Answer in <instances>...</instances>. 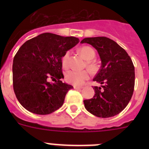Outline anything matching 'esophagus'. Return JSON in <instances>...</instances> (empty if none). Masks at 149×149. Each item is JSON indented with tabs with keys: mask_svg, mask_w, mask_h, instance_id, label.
I'll use <instances>...</instances> for the list:
<instances>
[{
	"mask_svg": "<svg viewBox=\"0 0 149 149\" xmlns=\"http://www.w3.org/2000/svg\"><path fill=\"white\" fill-rule=\"evenodd\" d=\"M73 88H74L75 89L79 90V89H81V88H83V87H81V86H73Z\"/></svg>",
	"mask_w": 149,
	"mask_h": 149,
	"instance_id": "esophagus-1",
	"label": "esophagus"
}]
</instances>
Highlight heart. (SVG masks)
Segmentation results:
<instances>
[{
	"label": "heart",
	"mask_w": 149,
	"mask_h": 149,
	"mask_svg": "<svg viewBox=\"0 0 149 149\" xmlns=\"http://www.w3.org/2000/svg\"><path fill=\"white\" fill-rule=\"evenodd\" d=\"M79 52L82 57L86 61H90L95 57V52L91 47L88 46H83L79 49ZM68 52H65L62 58V65L63 67L68 68V59H69ZM86 66L88 69L91 71H94L96 70V65L92 62L88 61L86 63ZM89 73L87 70H82V71H78V70H70L65 73V81L68 84H72L74 86H81L82 85L85 81L89 79Z\"/></svg>",
	"instance_id": "heart-1"
}]
</instances>
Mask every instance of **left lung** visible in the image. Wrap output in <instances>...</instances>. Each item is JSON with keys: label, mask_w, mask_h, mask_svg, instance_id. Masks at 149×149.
Returning a JSON list of instances; mask_svg holds the SVG:
<instances>
[{"label": "left lung", "mask_w": 149, "mask_h": 149, "mask_svg": "<svg viewBox=\"0 0 149 149\" xmlns=\"http://www.w3.org/2000/svg\"><path fill=\"white\" fill-rule=\"evenodd\" d=\"M81 42L94 47L102 61L101 68L93 79L102 87H94L93 98L84 100L85 108L99 118L117 115L126 107L134 91L135 68L131 58L118 43L107 37H88Z\"/></svg>", "instance_id": "left-lung-1"}]
</instances>
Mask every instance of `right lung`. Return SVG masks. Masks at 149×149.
Returning a JSON list of instances; mask_svg holds the SVG:
<instances>
[{
  "label": "right lung",
  "instance_id": "add662e5",
  "mask_svg": "<svg viewBox=\"0 0 149 149\" xmlns=\"http://www.w3.org/2000/svg\"><path fill=\"white\" fill-rule=\"evenodd\" d=\"M79 42L74 37L44 33L24 43L13 61V86L19 103L37 115H48L63 104L73 86L61 81L62 58ZM52 80L55 83H50Z\"/></svg>",
  "mask_w": 149,
  "mask_h": 149
}]
</instances>
